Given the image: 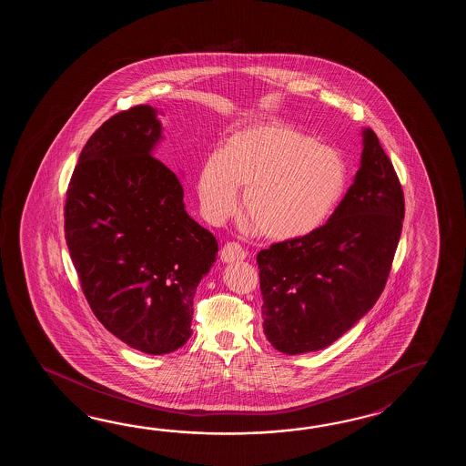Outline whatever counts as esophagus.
Masks as SVG:
<instances>
[{"instance_id": "34e87169", "label": "esophagus", "mask_w": 466, "mask_h": 466, "mask_svg": "<svg viewBox=\"0 0 466 466\" xmlns=\"http://www.w3.org/2000/svg\"><path fill=\"white\" fill-rule=\"evenodd\" d=\"M219 258L223 263H235V261H243L247 258V251L238 243H227L223 249L219 251Z\"/></svg>"}]
</instances>
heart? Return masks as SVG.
<instances>
[{"instance_id": "obj_1", "label": "heart", "mask_w": 466, "mask_h": 466, "mask_svg": "<svg viewBox=\"0 0 466 466\" xmlns=\"http://www.w3.org/2000/svg\"><path fill=\"white\" fill-rule=\"evenodd\" d=\"M348 185L337 149L279 121L238 129L209 158L198 178L203 213L219 223L243 211L271 239H295L319 228L337 209Z\"/></svg>"}]
</instances>
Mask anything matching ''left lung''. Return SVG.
Listing matches in <instances>:
<instances>
[{
    "instance_id": "left-lung-1",
    "label": "left lung",
    "mask_w": 466,
    "mask_h": 466,
    "mask_svg": "<svg viewBox=\"0 0 466 466\" xmlns=\"http://www.w3.org/2000/svg\"><path fill=\"white\" fill-rule=\"evenodd\" d=\"M360 169L323 227L258 253L261 315L278 351L329 347L381 295L405 217L403 189L378 137L363 128Z\"/></svg>"
}]
</instances>
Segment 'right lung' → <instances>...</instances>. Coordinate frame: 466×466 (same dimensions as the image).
Segmentation results:
<instances>
[{
  "mask_svg": "<svg viewBox=\"0 0 466 466\" xmlns=\"http://www.w3.org/2000/svg\"><path fill=\"white\" fill-rule=\"evenodd\" d=\"M158 109L139 105L86 141L65 205V238L101 325L128 347L167 355L191 337L193 298L218 241L189 217L178 177L153 157Z\"/></svg>",
  "mask_w": 466,
  "mask_h": 466,
  "instance_id": "1",
  "label": "right lung"
}]
</instances>
